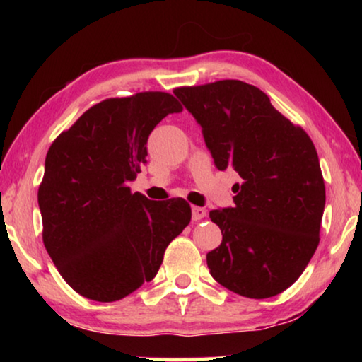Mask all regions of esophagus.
<instances>
[{
    "instance_id": "34e87169",
    "label": "esophagus",
    "mask_w": 362,
    "mask_h": 362,
    "mask_svg": "<svg viewBox=\"0 0 362 362\" xmlns=\"http://www.w3.org/2000/svg\"><path fill=\"white\" fill-rule=\"evenodd\" d=\"M192 216L194 222H199V220H203L207 216V211L204 207H199V206H193L192 207Z\"/></svg>"
}]
</instances>
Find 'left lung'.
Returning a JSON list of instances; mask_svg holds the SVG:
<instances>
[{"label": "left lung", "mask_w": 362, "mask_h": 362, "mask_svg": "<svg viewBox=\"0 0 362 362\" xmlns=\"http://www.w3.org/2000/svg\"><path fill=\"white\" fill-rule=\"evenodd\" d=\"M174 94L203 127L216 166L235 169V207L214 209L222 243L206 255L212 278L249 298L278 296L320 244L326 187L313 142L252 84L222 79Z\"/></svg>", "instance_id": "8db88e82"}]
</instances>
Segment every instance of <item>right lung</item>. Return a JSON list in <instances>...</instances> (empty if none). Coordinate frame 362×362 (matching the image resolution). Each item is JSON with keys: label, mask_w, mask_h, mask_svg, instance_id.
<instances>
[{"label": "right lung", "mask_w": 362, "mask_h": 362, "mask_svg": "<svg viewBox=\"0 0 362 362\" xmlns=\"http://www.w3.org/2000/svg\"><path fill=\"white\" fill-rule=\"evenodd\" d=\"M182 110L161 90L112 97L49 146L38 188L42 243L79 296L116 302L137 291L192 220L183 198L151 201L129 187L146 163L150 132Z\"/></svg>", "instance_id": "1"}]
</instances>
